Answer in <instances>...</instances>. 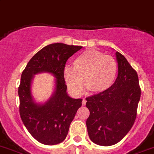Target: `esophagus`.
<instances>
[{
	"label": "esophagus",
	"instance_id": "1",
	"mask_svg": "<svg viewBox=\"0 0 154 154\" xmlns=\"http://www.w3.org/2000/svg\"><path fill=\"white\" fill-rule=\"evenodd\" d=\"M86 103H87V100H86L85 99H83V101H82V105H83V106H84V105L86 104Z\"/></svg>",
	"mask_w": 154,
	"mask_h": 154
}]
</instances>
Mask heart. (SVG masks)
Instances as JSON below:
<instances>
[{
  "label": "heart",
  "instance_id": "b5f03b06",
  "mask_svg": "<svg viewBox=\"0 0 154 154\" xmlns=\"http://www.w3.org/2000/svg\"><path fill=\"white\" fill-rule=\"evenodd\" d=\"M117 74V64L112 57L91 49L79 55L73 62V70L65 67L63 77L70 91L80 94L83 80L86 89L94 94L107 91Z\"/></svg>",
  "mask_w": 154,
  "mask_h": 154
}]
</instances>
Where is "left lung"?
Segmentation results:
<instances>
[{"instance_id": "8db88e82", "label": "left lung", "mask_w": 154, "mask_h": 154, "mask_svg": "<svg viewBox=\"0 0 154 154\" xmlns=\"http://www.w3.org/2000/svg\"><path fill=\"white\" fill-rule=\"evenodd\" d=\"M118 74L103 93L86 98L90 116L86 124L91 141L100 146L120 142L130 131L137 117L141 91L137 72L124 56L116 52Z\"/></svg>"}]
</instances>
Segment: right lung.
<instances>
[{
	"instance_id": "1",
	"label": "right lung",
	"mask_w": 154,
	"mask_h": 154,
	"mask_svg": "<svg viewBox=\"0 0 154 154\" xmlns=\"http://www.w3.org/2000/svg\"><path fill=\"white\" fill-rule=\"evenodd\" d=\"M81 46L56 43L38 51L30 60L21 74L18 88L20 115L31 136L45 145L58 144L68 134L69 127L82 99H74L67 94L63 70L65 63ZM49 72L55 76V91L43 104L36 103L31 93L34 75Z\"/></svg>"
}]
</instances>
